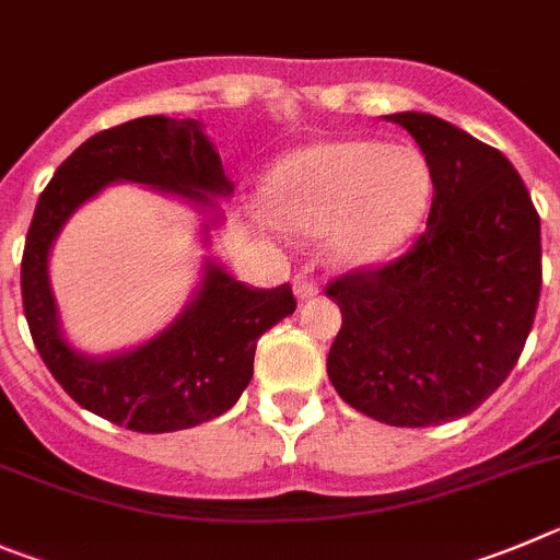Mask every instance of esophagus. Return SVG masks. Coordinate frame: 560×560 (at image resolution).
<instances>
[{"label": "esophagus", "mask_w": 560, "mask_h": 560, "mask_svg": "<svg viewBox=\"0 0 560 560\" xmlns=\"http://www.w3.org/2000/svg\"><path fill=\"white\" fill-rule=\"evenodd\" d=\"M294 294L300 302H307L314 300L316 294H319V285L314 283V280H307V277H296L294 280Z\"/></svg>", "instance_id": "1"}]
</instances>
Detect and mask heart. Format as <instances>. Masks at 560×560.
I'll list each match as a JSON object with an SVG mask.
<instances>
[{
	"label": "heart",
	"mask_w": 560,
	"mask_h": 560,
	"mask_svg": "<svg viewBox=\"0 0 560 560\" xmlns=\"http://www.w3.org/2000/svg\"><path fill=\"white\" fill-rule=\"evenodd\" d=\"M264 202L289 233L325 238L327 255L341 269H381L424 228L433 172L408 143L319 141L271 168Z\"/></svg>",
	"instance_id": "b5f03b06"
}]
</instances>
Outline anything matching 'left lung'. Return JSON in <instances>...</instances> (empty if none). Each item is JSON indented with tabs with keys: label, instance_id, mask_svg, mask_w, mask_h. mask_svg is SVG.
I'll list each match as a JSON object with an SVG mask.
<instances>
[{
	"label": "left lung",
	"instance_id": "obj_1",
	"mask_svg": "<svg viewBox=\"0 0 560 560\" xmlns=\"http://www.w3.org/2000/svg\"><path fill=\"white\" fill-rule=\"evenodd\" d=\"M433 172L428 230L394 264L327 285L338 397L394 424L471 413L516 366L541 294V222L505 155L430 113H392Z\"/></svg>",
	"mask_w": 560,
	"mask_h": 560
}]
</instances>
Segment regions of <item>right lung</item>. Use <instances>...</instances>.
Wrapping results in <instances>:
<instances>
[{"mask_svg":"<svg viewBox=\"0 0 560 560\" xmlns=\"http://www.w3.org/2000/svg\"><path fill=\"white\" fill-rule=\"evenodd\" d=\"M110 183H138L186 199L205 217L202 241L222 224L217 197L233 183L197 119L143 116L80 143L35 205L22 258V300L46 369L74 402L138 433H172L222 417L253 381L258 338L294 314L291 285L246 289L213 258L177 319L150 341L113 355H85L60 325L49 283L55 238L80 205Z\"/></svg>","mask_w":560,"mask_h":560,"instance_id":"obj_1","label":"right lung"}]
</instances>
